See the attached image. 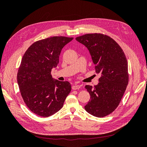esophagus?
Masks as SVG:
<instances>
[{"mask_svg":"<svg viewBox=\"0 0 147 147\" xmlns=\"http://www.w3.org/2000/svg\"><path fill=\"white\" fill-rule=\"evenodd\" d=\"M72 88L73 90H78V89H79V88H80V86L77 85H77H73Z\"/></svg>","mask_w":147,"mask_h":147,"instance_id":"1","label":"esophagus"}]
</instances>
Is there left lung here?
I'll use <instances>...</instances> for the list:
<instances>
[{
    "mask_svg": "<svg viewBox=\"0 0 147 147\" xmlns=\"http://www.w3.org/2000/svg\"><path fill=\"white\" fill-rule=\"evenodd\" d=\"M90 51L97 74L101 75L94 87L86 85L90 100L84 109L96 117L112 113L121 101L129 82L125 55L113 38L102 34H87L75 38Z\"/></svg>",
    "mask_w": 147,
    "mask_h": 147,
    "instance_id": "left-lung-1",
    "label": "left lung"
}]
</instances>
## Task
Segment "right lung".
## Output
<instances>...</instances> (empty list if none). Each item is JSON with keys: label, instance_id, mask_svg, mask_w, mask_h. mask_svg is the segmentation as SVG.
I'll use <instances>...</instances> for the list:
<instances>
[{"label": "right lung", "instance_id": "obj_1", "mask_svg": "<svg viewBox=\"0 0 147 147\" xmlns=\"http://www.w3.org/2000/svg\"><path fill=\"white\" fill-rule=\"evenodd\" d=\"M73 37L55 36L32 44L22 58L17 81L22 97L29 109L38 116L48 117L63 107L71 91L69 82L53 78L62 49Z\"/></svg>", "mask_w": 147, "mask_h": 147}]
</instances>
